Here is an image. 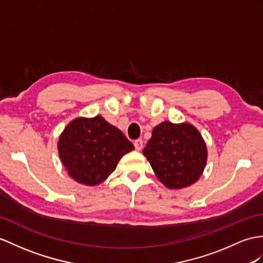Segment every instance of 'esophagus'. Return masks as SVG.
Wrapping results in <instances>:
<instances>
[{"mask_svg": "<svg viewBox=\"0 0 263 263\" xmlns=\"http://www.w3.org/2000/svg\"><path fill=\"white\" fill-rule=\"evenodd\" d=\"M134 145H135V149L136 151H142V148H143V140L142 139H137V140H135V143H134Z\"/></svg>", "mask_w": 263, "mask_h": 263, "instance_id": "esophagus-1", "label": "esophagus"}]
</instances>
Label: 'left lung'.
<instances>
[{"instance_id":"left-lung-1","label":"left lung","mask_w":263,"mask_h":263,"mask_svg":"<svg viewBox=\"0 0 263 263\" xmlns=\"http://www.w3.org/2000/svg\"><path fill=\"white\" fill-rule=\"evenodd\" d=\"M143 154L158 180L171 190L197 182L208 161L206 144L197 128L167 120L154 128Z\"/></svg>"}]
</instances>
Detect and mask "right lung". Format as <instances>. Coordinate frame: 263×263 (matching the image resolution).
I'll return each mask as SVG.
<instances>
[{"mask_svg":"<svg viewBox=\"0 0 263 263\" xmlns=\"http://www.w3.org/2000/svg\"><path fill=\"white\" fill-rule=\"evenodd\" d=\"M134 145L117 127L101 116L78 117L65 127L58 152L68 175L83 185L96 186L116 170Z\"/></svg>","mask_w":263,"mask_h":263,"instance_id":"add662e5","label":"right lung"}]
</instances>
